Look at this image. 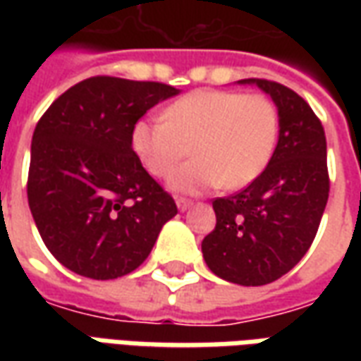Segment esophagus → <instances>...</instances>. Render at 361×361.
I'll list each match as a JSON object with an SVG mask.
<instances>
[{
  "label": "esophagus",
  "mask_w": 361,
  "mask_h": 361,
  "mask_svg": "<svg viewBox=\"0 0 361 361\" xmlns=\"http://www.w3.org/2000/svg\"><path fill=\"white\" fill-rule=\"evenodd\" d=\"M176 204H178L180 211H188L189 207H191V201L185 199V197H176Z\"/></svg>",
  "instance_id": "obj_1"
}]
</instances>
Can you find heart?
Segmentation results:
<instances>
[{
    "label": "heart",
    "instance_id": "heart-1",
    "mask_svg": "<svg viewBox=\"0 0 361 361\" xmlns=\"http://www.w3.org/2000/svg\"><path fill=\"white\" fill-rule=\"evenodd\" d=\"M162 119L137 121L131 147L152 176L166 178L191 146L196 158L170 178V188L183 193L250 185L265 172L279 139V110L259 92L197 90L170 104Z\"/></svg>",
    "mask_w": 361,
    "mask_h": 361
}]
</instances>
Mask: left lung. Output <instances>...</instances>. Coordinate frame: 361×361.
Here are the masks:
<instances>
[{"instance_id":"8db88e82","label":"left lung","mask_w":361,"mask_h":361,"mask_svg":"<svg viewBox=\"0 0 361 361\" xmlns=\"http://www.w3.org/2000/svg\"><path fill=\"white\" fill-rule=\"evenodd\" d=\"M257 85L279 108V142L265 172L212 201L216 226L201 243L207 267L240 286H263L292 271L315 240L329 199L325 129L302 96L267 79Z\"/></svg>"}]
</instances>
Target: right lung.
I'll return each mask as SVG.
<instances>
[{
    "label": "right lung",
    "mask_w": 361,
    "mask_h": 361,
    "mask_svg": "<svg viewBox=\"0 0 361 361\" xmlns=\"http://www.w3.org/2000/svg\"><path fill=\"white\" fill-rule=\"evenodd\" d=\"M178 92L98 75L66 90L36 123L28 207L46 247L69 271L94 280L133 272L178 214L131 147L135 123Z\"/></svg>",
    "instance_id": "add662e5"
}]
</instances>
